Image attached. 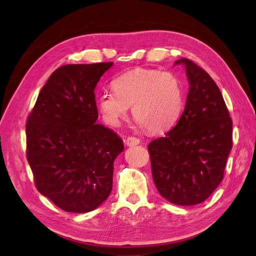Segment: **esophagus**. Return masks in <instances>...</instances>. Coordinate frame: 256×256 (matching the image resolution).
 <instances>
[{"label": "esophagus", "instance_id": "esophagus-1", "mask_svg": "<svg viewBox=\"0 0 256 256\" xmlns=\"http://www.w3.org/2000/svg\"><path fill=\"white\" fill-rule=\"evenodd\" d=\"M140 142V140L136 136H128V138L125 139V145L126 146H136Z\"/></svg>", "mask_w": 256, "mask_h": 256}]
</instances>
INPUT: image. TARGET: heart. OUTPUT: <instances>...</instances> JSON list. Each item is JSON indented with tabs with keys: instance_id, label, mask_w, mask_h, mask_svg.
Instances as JSON below:
<instances>
[{
	"instance_id": "1",
	"label": "heart",
	"mask_w": 256,
	"mask_h": 256,
	"mask_svg": "<svg viewBox=\"0 0 256 256\" xmlns=\"http://www.w3.org/2000/svg\"><path fill=\"white\" fill-rule=\"evenodd\" d=\"M114 92H103L97 108L104 122L117 126L132 106L134 120L150 132H161L172 126L184 106V88L170 72L133 70L111 82Z\"/></svg>"
}]
</instances>
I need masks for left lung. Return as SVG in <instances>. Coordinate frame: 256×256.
Instances as JSON below:
<instances>
[{
	"mask_svg": "<svg viewBox=\"0 0 256 256\" xmlns=\"http://www.w3.org/2000/svg\"><path fill=\"white\" fill-rule=\"evenodd\" d=\"M189 92L178 124L148 144L153 181L158 192L176 205L202 203L224 178L232 150V120L216 82L189 59Z\"/></svg>",
	"mask_w": 256,
	"mask_h": 256,
	"instance_id": "8db88e82",
	"label": "left lung"
}]
</instances>
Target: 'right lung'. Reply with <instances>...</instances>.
Wrapping results in <instances>:
<instances>
[{"label": "right lung", "instance_id": "1", "mask_svg": "<svg viewBox=\"0 0 256 256\" xmlns=\"http://www.w3.org/2000/svg\"><path fill=\"white\" fill-rule=\"evenodd\" d=\"M114 62L64 64L53 72L28 117L26 158L42 195L67 212L95 210L112 190L124 144L96 124L95 87Z\"/></svg>", "mask_w": 256, "mask_h": 256}]
</instances>
